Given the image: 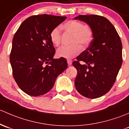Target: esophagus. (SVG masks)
Masks as SVG:
<instances>
[{
    "instance_id": "obj_1",
    "label": "esophagus",
    "mask_w": 129,
    "mask_h": 129,
    "mask_svg": "<svg viewBox=\"0 0 129 129\" xmlns=\"http://www.w3.org/2000/svg\"><path fill=\"white\" fill-rule=\"evenodd\" d=\"M67 63L68 64V65H71L72 64V60L71 59H67Z\"/></svg>"
}]
</instances>
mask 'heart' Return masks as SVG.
<instances>
[{
	"label": "heart",
	"mask_w": 129,
	"mask_h": 129,
	"mask_svg": "<svg viewBox=\"0 0 129 129\" xmlns=\"http://www.w3.org/2000/svg\"><path fill=\"white\" fill-rule=\"evenodd\" d=\"M64 31L72 34L71 43L70 46H64L57 50L58 57L70 59L76 56L81 51V46L87 47L91 42L93 37V30L88 25H84L78 20H71L62 25ZM50 40L55 46H59L61 41V33L59 27H56L50 32Z\"/></svg>",
	"instance_id": "obj_1"
}]
</instances>
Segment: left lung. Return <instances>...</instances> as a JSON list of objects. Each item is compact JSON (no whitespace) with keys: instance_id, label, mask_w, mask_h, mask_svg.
Instances as JSON below:
<instances>
[{"instance_id":"left-lung-1","label":"left lung","mask_w":129,"mask_h":129,"mask_svg":"<svg viewBox=\"0 0 129 129\" xmlns=\"http://www.w3.org/2000/svg\"><path fill=\"white\" fill-rule=\"evenodd\" d=\"M86 22L93 30L89 47L76 58L73 65L78 71L76 88L86 98L95 99L112 87L122 63V45L119 34L108 19L96 15L75 17ZM80 60L84 65L80 64Z\"/></svg>"}]
</instances>
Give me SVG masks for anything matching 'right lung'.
I'll return each mask as SVG.
<instances>
[{"label":"right lung","mask_w":129,"mask_h":129,"mask_svg":"<svg viewBox=\"0 0 129 129\" xmlns=\"http://www.w3.org/2000/svg\"><path fill=\"white\" fill-rule=\"evenodd\" d=\"M66 18L47 14L25 20L14 35L10 61L18 87L28 95L47 93L68 67L64 58L54 59L50 32Z\"/></svg>","instance_id":"obj_1"}]
</instances>
